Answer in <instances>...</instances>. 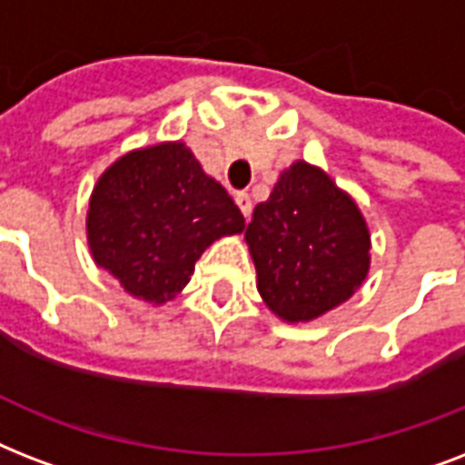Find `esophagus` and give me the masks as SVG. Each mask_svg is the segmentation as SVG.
Returning a JSON list of instances; mask_svg holds the SVG:
<instances>
[{"mask_svg": "<svg viewBox=\"0 0 465 465\" xmlns=\"http://www.w3.org/2000/svg\"><path fill=\"white\" fill-rule=\"evenodd\" d=\"M235 203H237V208L242 211L244 218H250V213H252V199H250V196H247L244 192H237L235 193Z\"/></svg>", "mask_w": 465, "mask_h": 465, "instance_id": "obj_1", "label": "esophagus"}]
</instances>
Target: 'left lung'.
Listing matches in <instances>:
<instances>
[{"mask_svg":"<svg viewBox=\"0 0 465 465\" xmlns=\"http://www.w3.org/2000/svg\"><path fill=\"white\" fill-rule=\"evenodd\" d=\"M257 291L283 322H311L366 282L371 232L361 208L325 169L296 160L244 230Z\"/></svg>","mask_w":465,"mask_h":465,"instance_id":"8db88e82","label":"left lung"}]
</instances>
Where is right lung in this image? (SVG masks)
Wrapping results in <instances>:
<instances>
[{
	"instance_id": "right-lung-1",
	"label": "right lung",
	"mask_w": 465,
	"mask_h": 465,
	"mask_svg": "<svg viewBox=\"0 0 465 465\" xmlns=\"http://www.w3.org/2000/svg\"><path fill=\"white\" fill-rule=\"evenodd\" d=\"M242 230L235 201L182 140L121 154L99 176L86 208L96 266L153 305L182 293L215 240Z\"/></svg>"
}]
</instances>
